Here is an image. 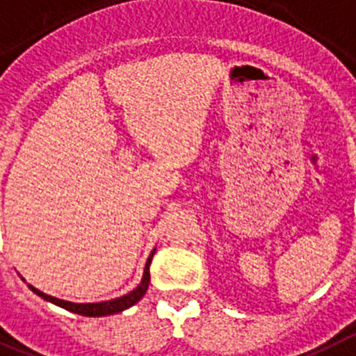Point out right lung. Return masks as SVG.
Masks as SVG:
<instances>
[{"label": "right lung", "instance_id": "right-lung-1", "mask_svg": "<svg viewBox=\"0 0 356 356\" xmlns=\"http://www.w3.org/2000/svg\"><path fill=\"white\" fill-rule=\"evenodd\" d=\"M154 253H155V248L152 250L150 257H148L147 264H145L143 277H141L140 285H138L134 290H131L129 293L117 297V299L103 300V302H70V300H63V299H57V297L47 296V293H43L42 290L35 289L33 285H28V286L36 293V296L42 297L43 300L56 304V306L63 307V309L66 311H71V313L82 314V316H108V314H115V313H120V311L124 309H129L131 306H134V304H136L145 293H147L148 283H150V264H152V259H154ZM22 282H26L24 277H22Z\"/></svg>", "mask_w": 356, "mask_h": 356}]
</instances>
